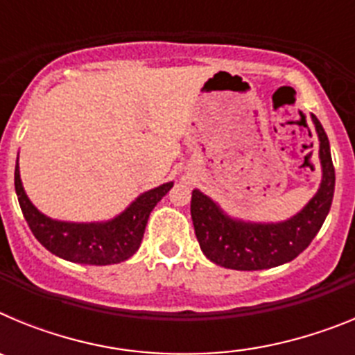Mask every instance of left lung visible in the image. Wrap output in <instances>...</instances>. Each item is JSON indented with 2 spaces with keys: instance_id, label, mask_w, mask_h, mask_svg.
Returning a JSON list of instances; mask_svg holds the SVG:
<instances>
[{
  "instance_id": "8db88e82",
  "label": "left lung",
  "mask_w": 355,
  "mask_h": 355,
  "mask_svg": "<svg viewBox=\"0 0 355 355\" xmlns=\"http://www.w3.org/2000/svg\"><path fill=\"white\" fill-rule=\"evenodd\" d=\"M318 135L322 181L315 196L299 213L279 222H252L225 213L220 205L192 192V220L200 250L215 265L231 270H265L284 265L307 249L329 215L334 196V167L331 146L318 119L311 115Z\"/></svg>"
}]
</instances>
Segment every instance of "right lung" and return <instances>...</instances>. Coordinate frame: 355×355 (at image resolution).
<instances>
[{"instance_id": "add662e5", "label": "right lung", "mask_w": 355, "mask_h": 355, "mask_svg": "<svg viewBox=\"0 0 355 355\" xmlns=\"http://www.w3.org/2000/svg\"><path fill=\"white\" fill-rule=\"evenodd\" d=\"M15 193L31 233L51 254L81 265H114L126 261L139 250L150 211L174 183H163L140 193L124 211L110 220L67 222L56 220L35 208L26 196L15 163Z\"/></svg>"}]
</instances>
